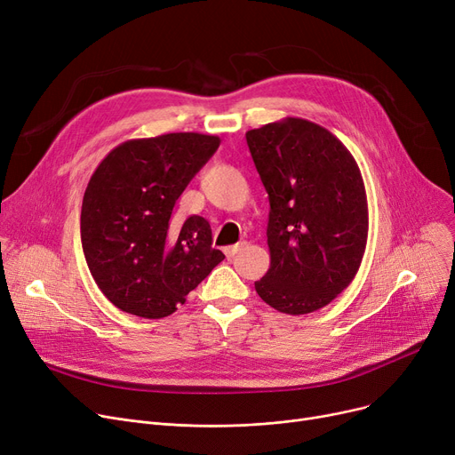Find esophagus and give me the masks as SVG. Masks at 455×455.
<instances>
[{
    "label": "esophagus",
    "instance_id": "1",
    "mask_svg": "<svg viewBox=\"0 0 455 455\" xmlns=\"http://www.w3.org/2000/svg\"><path fill=\"white\" fill-rule=\"evenodd\" d=\"M245 245H247V243H245V242H242V243H235V245H228V247H225L223 251H225V254H227L228 258H232L234 254L240 252V251H242Z\"/></svg>",
    "mask_w": 455,
    "mask_h": 455
}]
</instances>
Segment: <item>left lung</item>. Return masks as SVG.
Returning a JSON list of instances; mask_svg holds the SVG:
<instances>
[{
	"label": "left lung",
	"instance_id": "obj_1",
	"mask_svg": "<svg viewBox=\"0 0 455 455\" xmlns=\"http://www.w3.org/2000/svg\"><path fill=\"white\" fill-rule=\"evenodd\" d=\"M269 196L271 266L254 282L282 314L317 312L347 290L367 247L369 206L360 167L339 138L302 117L247 131Z\"/></svg>",
	"mask_w": 455,
	"mask_h": 455
}]
</instances>
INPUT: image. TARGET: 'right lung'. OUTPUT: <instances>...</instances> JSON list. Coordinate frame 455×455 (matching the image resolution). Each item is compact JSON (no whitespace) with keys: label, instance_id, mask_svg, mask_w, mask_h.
<instances>
[{"label":"right lung","instance_id":"obj_1","mask_svg":"<svg viewBox=\"0 0 455 455\" xmlns=\"http://www.w3.org/2000/svg\"><path fill=\"white\" fill-rule=\"evenodd\" d=\"M220 136L170 132L127 140L95 167L81 208V242L103 295L125 314L172 315L225 259L201 215L173 220L189 180Z\"/></svg>","mask_w":455,"mask_h":455}]
</instances>
